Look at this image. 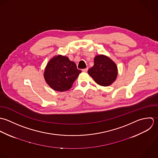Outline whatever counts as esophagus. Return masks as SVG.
I'll list each match as a JSON object with an SVG mask.
<instances>
[{"instance_id":"34e87169","label":"esophagus","mask_w":158,"mask_h":158,"mask_svg":"<svg viewBox=\"0 0 158 158\" xmlns=\"http://www.w3.org/2000/svg\"><path fill=\"white\" fill-rule=\"evenodd\" d=\"M88 71V68H85V69H82V71H84V72H87Z\"/></svg>"}]
</instances>
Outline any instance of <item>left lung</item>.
<instances>
[{
  "label": "left lung",
  "instance_id": "8db88e82",
  "mask_svg": "<svg viewBox=\"0 0 158 158\" xmlns=\"http://www.w3.org/2000/svg\"><path fill=\"white\" fill-rule=\"evenodd\" d=\"M88 73L98 85L107 87L116 80L118 68L111 59L100 54L95 56L94 65L88 70Z\"/></svg>",
  "mask_w": 158,
  "mask_h": 158
}]
</instances>
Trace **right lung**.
Instances as JSON below:
<instances>
[{"instance_id":"1","label":"right lung","mask_w":158,"mask_h":158,"mask_svg":"<svg viewBox=\"0 0 158 158\" xmlns=\"http://www.w3.org/2000/svg\"><path fill=\"white\" fill-rule=\"evenodd\" d=\"M81 72L68 57L57 55L47 63L44 71V78L51 89L62 92L71 88Z\"/></svg>"}]
</instances>
